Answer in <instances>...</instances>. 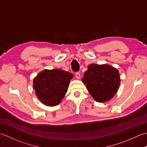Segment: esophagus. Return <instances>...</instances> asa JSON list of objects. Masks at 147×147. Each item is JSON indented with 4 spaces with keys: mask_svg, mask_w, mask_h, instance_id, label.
Wrapping results in <instances>:
<instances>
[{
    "mask_svg": "<svg viewBox=\"0 0 147 147\" xmlns=\"http://www.w3.org/2000/svg\"><path fill=\"white\" fill-rule=\"evenodd\" d=\"M75 76H76V78L77 79L79 80L80 78H81V74H80V73H76V74H75Z\"/></svg>",
    "mask_w": 147,
    "mask_h": 147,
    "instance_id": "esophagus-1",
    "label": "esophagus"
}]
</instances>
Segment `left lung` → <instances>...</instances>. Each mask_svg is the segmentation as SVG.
I'll return each instance as SVG.
<instances>
[{"instance_id": "left-lung-1", "label": "left lung", "mask_w": 147, "mask_h": 147, "mask_svg": "<svg viewBox=\"0 0 147 147\" xmlns=\"http://www.w3.org/2000/svg\"><path fill=\"white\" fill-rule=\"evenodd\" d=\"M93 99L107 102L114 97L119 88L121 78L116 68L109 64H90L82 79Z\"/></svg>"}]
</instances>
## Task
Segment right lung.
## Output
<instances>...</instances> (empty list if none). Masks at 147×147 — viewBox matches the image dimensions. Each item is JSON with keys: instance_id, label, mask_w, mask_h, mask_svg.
<instances>
[{"instance_id": "right-lung-1", "label": "right lung", "mask_w": 147, "mask_h": 147, "mask_svg": "<svg viewBox=\"0 0 147 147\" xmlns=\"http://www.w3.org/2000/svg\"><path fill=\"white\" fill-rule=\"evenodd\" d=\"M73 75L60 69H44L33 79V89L39 100L45 105H59L67 93Z\"/></svg>"}]
</instances>
